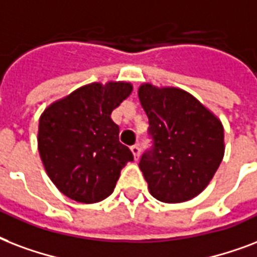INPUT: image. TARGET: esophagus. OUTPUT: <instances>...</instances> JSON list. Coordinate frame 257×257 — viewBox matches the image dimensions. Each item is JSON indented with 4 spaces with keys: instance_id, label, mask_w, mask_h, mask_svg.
<instances>
[{
    "instance_id": "obj_1",
    "label": "esophagus",
    "mask_w": 257,
    "mask_h": 257,
    "mask_svg": "<svg viewBox=\"0 0 257 257\" xmlns=\"http://www.w3.org/2000/svg\"><path fill=\"white\" fill-rule=\"evenodd\" d=\"M131 153L134 154L135 160H138L139 154H141V149H139L138 145H134V146H131Z\"/></svg>"
}]
</instances>
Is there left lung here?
<instances>
[{"instance_id":"8db88e82","label":"left lung","mask_w":257,"mask_h":257,"mask_svg":"<svg viewBox=\"0 0 257 257\" xmlns=\"http://www.w3.org/2000/svg\"><path fill=\"white\" fill-rule=\"evenodd\" d=\"M138 96L153 139L139 161L150 194L169 204L192 200L208 186L221 164V122L184 89L147 83L139 87Z\"/></svg>"}]
</instances>
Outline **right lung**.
<instances>
[{"label":"right lung","instance_id":"1","mask_svg":"<svg viewBox=\"0 0 257 257\" xmlns=\"http://www.w3.org/2000/svg\"><path fill=\"white\" fill-rule=\"evenodd\" d=\"M133 91L124 81L92 83L55 101L40 116L39 151L47 174L71 200L93 204L114 192L134 160L119 142L111 112Z\"/></svg>","mask_w":257,"mask_h":257}]
</instances>
